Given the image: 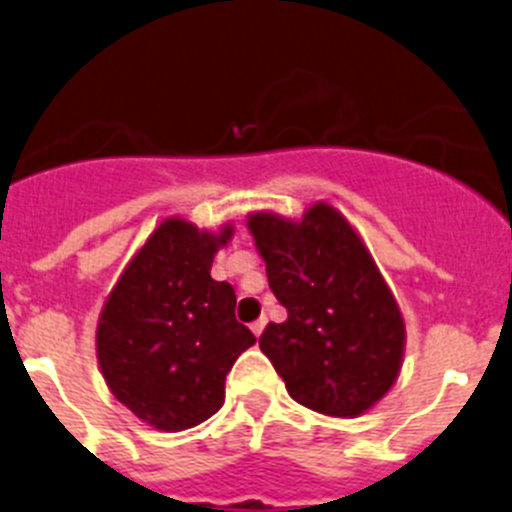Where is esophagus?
Instances as JSON below:
<instances>
[{
	"label": "esophagus",
	"mask_w": 512,
	"mask_h": 512,
	"mask_svg": "<svg viewBox=\"0 0 512 512\" xmlns=\"http://www.w3.org/2000/svg\"><path fill=\"white\" fill-rule=\"evenodd\" d=\"M265 325H267V317L265 315H262V317H257V320L255 322H252V332H255V335L257 337H260L262 335V330H265Z\"/></svg>",
	"instance_id": "obj_1"
}]
</instances>
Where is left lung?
<instances>
[{"label":"left lung","mask_w":512,"mask_h":512,"mask_svg":"<svg viewBox=\"0 0 512 512\" xmlns=\"http://www.w3.org/2000/svg\"><path fill=\"white\" fill-rule=\"evenodd\" d=\"M247 227L287 310L260 335L287 393L322 415L365 413L393 388L405 347L403 315L370 252L322 202L300 222L257 212Z\"/></svg>","instance_id":"obj_1"}]
</instances>
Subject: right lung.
<instances>
[{"label": "right lung", "mask_w": 512, "mask_h": 512, "mask_svg": "<svg viewBox=\"0 0 512 512\" xmlns=\"http://www.w3.org/2000/svg\"><path fill=\"white\" fill-rule=\"evenodd\" d=\"M220 235L165 220L104 302L97 357L114 398L167 433L200 425L225 403V377L255 345L235 317V287L210 277Z\"/></svg>", "instance_id": "obj_1"}]
</instances>
